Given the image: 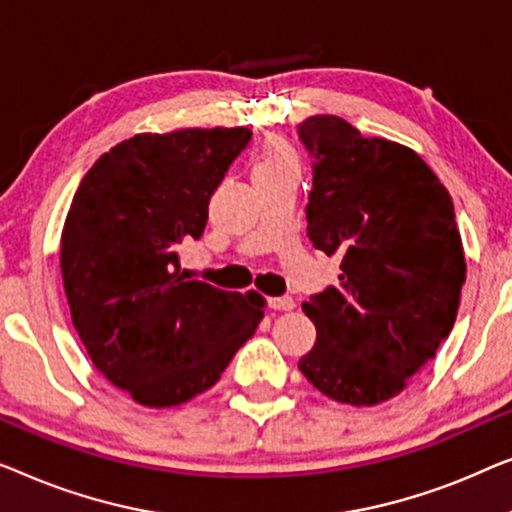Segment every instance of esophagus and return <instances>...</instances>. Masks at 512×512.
<instances>
[{
  "label": "esophagus",
  "mask_w": 512,
  "mask_h": 512,
  "mask_svg": "<svg viewBox=\"0 0 512 512\" xmlns=\"http://www.w3.org/2000/svg\"><path fill=\"white\" fill-rule=\"evenodd\" d=\"M269 306L273 308V311H292L294 308V299L292 297H273L269 299Z\"/></svg>",
  "instance_id": "34e87169"
}]
</instances>
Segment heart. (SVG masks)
<instances>
[{
    "instance_id": "obj_1",
    "label": "heart",
    "mask_w": 512,
    "mask_h": 512,
    "mask_svg": "<svg viewBox=\"0 0 512 512\" xmlns=\"http://www.w3.org/2000/svg\"><path fill=\"white\" fill-rule=\"evenodd\" d=\"M299 169V160L294 155L292 146L283 139H269L259 150L257 160L253 164V178L278 174V171Z\"/></svg>"
}]
</instances>
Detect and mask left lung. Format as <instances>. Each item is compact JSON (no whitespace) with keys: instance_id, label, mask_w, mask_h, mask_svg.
<instances>
[{"instance_id":"obj_1","label":"left lung","mask_w":512,"mask_h":512,"mask_svg":"<svg viewBox=\"0 0 512 512\" xmlns=\"http://www.w3.org/2000/svg\"><path fill=\"white\" fill-rule=\"evenodd\" d=\"M313 157L308 239L341 257L336 287L304 304L318 338L299 371L325 397H397L455 325L466 280L450 192L415 150L336 115L299 125Z\"/></svg>"}]
</instances>
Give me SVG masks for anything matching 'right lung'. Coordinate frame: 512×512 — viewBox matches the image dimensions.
<instances>
[{"mask_svg": "<svg viewBox=\"0 0 512 512\" xmlns=\"http://www.w3.org/2000/svg\"><path fill=\"white\" fill-rule=\"evenodd\" d=\"M248 127L136 134L92 164L64 220L60 266L71 322L106 380L148 408L220 380L264 318L257 292L187 280L208 201L248 146Z\"/></svg>", "mask_w": 512, "mask_h": 512, "instance_id": "obj_1", "label": "right lung"}]
</instances>
